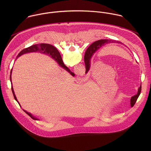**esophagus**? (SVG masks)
<instances>
[{
	"label": "esophagus",
	"mask_w": 151,
	"mask_h": 151,
	"mask_svg": "<svg viewBox=\"0 0 151 151\" xmlns=\"http://www.w3.org/2000/svg\"><path fill=\"white\" fill-rule=\"evenodd\" d=\"M83 79L82 78H79L78 80V81H79V82H81L82 81H83Z\"/></svg>",
	"instance_id": "34e87169"
}]
</instances>
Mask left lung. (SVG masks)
<instances>
[{
  "instance_id": "1",
  "label": "left lung",
  "mask_w": 151,
  "mask_h": 151,
  "mask_svg": "<svg viewBox=\"0 0 151 151\" xmlns=\"http://www.w3.org/2000/svg\"><path fill=\"white\" fill-rule=\"evenodd\" d=\"M109 43H117V44H120L121 42L119 41L109 40V39H101V40H99L94 42L89 47V48H88L87 49L88 50H87V52H85L86 53L85 54V55H84V61H85V69H86L85 73H87L90 70V65H91V58L94 55V54H95L97 51L100 50L103 46H104L107 44H109ZM141 88H142V87L140 85V87L138 89L137 94L134 95L132 97L130 101L132 102V106H133L135 104L137 98L139 97L141 92Z\"/></svg>"
}]
</instances>
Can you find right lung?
<instances>
[{
	"label": "right lung",
	"mask_w": 151,
	"mask_h": 151,
	"mask_svg": "<svg viewBox=\"0 0 151 151\" xmlns=\"http://www.w3.org/2000/svg\"><path fill=\"white\" fill-rule=\"evenodd\" d=\"M40 52L42 54H44L45 55H48L49 56H50L52 59L55 60V61L59 64V66H60L61 67H62L64 69H65L66 71H68V72H69V73L70 75H72V76H75V73H73V72H72L70 69L66 67L65 65H64V64L63 63V60L61 58V57L60 55V52H58V51L57 50V48L50 45V44H36V45H32L28 48H26L24 50H23L21 51L18 55H17V58L20 57L21 55H22L24 54H27V53H30V52ZM12 69H11V73H10V81L12 83V79H11V74H12ZM11 90L14 97L15 100L18 102V103L19 104V106L21 107V105L19 104V103L18 101L17 97L15 95L14 93V91L13 89V87H12V84H11ZM28 115H29L32 119H35V120H39L37 118H36V117H34L30 113H29L28 112L26 111L25 110H23Z\"/></svg>",
	"instance_id": "obj_1"
}]
</instances>
